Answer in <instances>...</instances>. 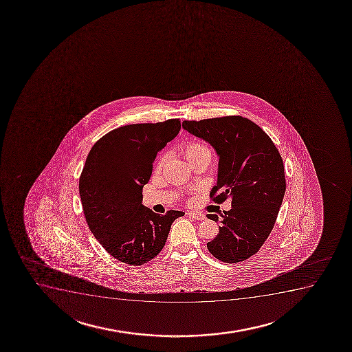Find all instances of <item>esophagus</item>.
<instances>
[{
	"label": "esophagus",
	"instance_id": "1",
	"mask_svg": "<svg viewBox=\"0 0 352 352\" xmlns=\"http://www.w3.org/2000/svg\"><path fill=\"white\" fill-rule=\"evenodd\" d=\"M187 214L190 215V218L195 220H204L206 218V215L201 213V212H188Z\"/></svg>",
	"mask_w": 352,
	"mask_h": 352
}]
</instances>
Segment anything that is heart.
<instances>
[{"instance_id":"b5f03b06","label":"heart","mask_w":352,"mask_h":352,"mask_svg":"<svg viewBox=\"0 0 352 352\" xmlns=\"http://www.w3.org/2000/svg\"><path fill=\"white\" fill-rule=\"evenodd\" d=\"M182 154L185 155L190 164L197 160V159H200V157H208L210 159V157H211V151L201 141H187L186 144H184V146H182ZM162 160L159 162V166H162Z\"/></svg>"}]
</instances>
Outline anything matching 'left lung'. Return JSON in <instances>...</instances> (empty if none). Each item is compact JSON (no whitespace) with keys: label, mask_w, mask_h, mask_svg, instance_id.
<instances>
[{"label":"left lung","mask_w":352,"mask_h":352,"mask_svg":"<svg viewBox=\"0 0 352 352\" xmlns=\"http://www.w3.org/2000/svg\"><path fill=\"white\" fill-rule=\"evenodd\" d=\"M182 127L207 141L219 157L212 200L220 204L232 199L231 210L221 218L207 214L221 223L207 248L223 263L246 261L259 251L277 219L286 190L281 155L271 138L243 116L185 120Z\"/></svg>","instance_id":"8db88e82"}]
</instances>
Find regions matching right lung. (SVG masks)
<instances>
[{
	"instance_id": "add662e5",
	"label": "right lung",
	"mask_w": 352,
	"mask_h": 352,
	"mask_svg": "<svg viewBox=\"0 0 352 352\" xmlns=\"http://www.w3.org/2000/svg\"><path fill=\"white\" fill-rule=\"evenodd\" d=\"M180 120L133 124L96 141L80 175L83 214L93 236L111 256L129 265L145 264L160 253L182 211L157 214L142 205L157 152L173 140Z\"/></svg>"
}]
</instances>
